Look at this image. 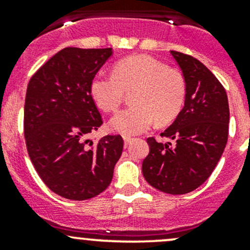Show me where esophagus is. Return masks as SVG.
Returning a JSON list of instances; mask_svg holds the SVG:
<instances>
[{
    "instance_id": "obj_1",
    "label": "esophagus",
    "mask_w": 250,
    "mask_h": 250,
    "mask_svg": "<svg viewBox=\"0 0 250 250\" xmlns=\"http://www.w3.org/2000/svg\"><path fill=\"white\" fill-rule=\"evenodd\" d=\"M123 141H125V147H127V146L129 145V144L133 141V138H130V137H123Z\"/></svg>"
}]
</instances>
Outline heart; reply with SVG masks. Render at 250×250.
Wrapping results in <instances>:
<instances>
[{"label":"heart","instance_id":"b5f03b06","mask_svg":"<svg viewBox=\"0 0 250 250\" xmlns=\"http://www.w3.org/2000/svg\"><path fill=\"white\" fill-rule=\"evenodd\" d=\"M132 90V106L118 111L110 120V127L125 135L145 132L155 118L160 125L174 120L183 107L186 84L180 72L148 55L120 60L113 75L99 74L90 83L93 99L104 111H115L125 93Z\"/></svg>","mask_w":250,"mask_h":250}]
</instances>
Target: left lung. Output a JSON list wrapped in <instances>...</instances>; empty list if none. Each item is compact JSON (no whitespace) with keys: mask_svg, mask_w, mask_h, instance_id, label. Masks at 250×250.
I'll return each mask as SVG.
<instances>
[{"mask_svg":"<svg viewBox=\"0 0 250 250\" xmlns=\"http://www.w3.org/2000/svg\"><path fill=\"white\" fill-rule=\"evenodd\" d=\"M186 84L184 107L162 137L172 143L148 138L143 174L152 188L184 195L196 190L213 173L229 135L228 95L208 67L200 60L172 50Z\"/></svg>","mask_w":250,"mask_h":250,"instance_id":"left-lung-1","label":"left lung"}]
</instances>
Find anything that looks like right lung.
<instances>
[{
  "label": "right lung",
  "instance_id": "1",
  "mask_svg": "<svg viewBox=\"0 0 250 250\" xmlns=\"http://www.w3.org/2000/svg\"><path fill=\"white\" fill-rule=\"evenodd\" d=\"M112 54V48H64L27 84L24 134L30 160L48 188L67 200H89L106 190L122 155L121 135L84 140L103 125L90 83Z\"/></svg>",
  "mask_w": 250,
  "mask_h": 250
}]
</instances>
